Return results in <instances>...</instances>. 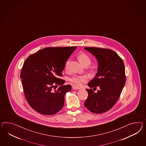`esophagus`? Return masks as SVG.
<instances>
[{
    "label": "esophagus",
    "instance_id": "esophagus-1",
    "mask_svg": "<svg viewBox=\"0 0 146 146\" xmlns=\"http://www.w3.org/2000/svg\"><path fill=\"white\" fill-rule=\"evenodd\" d=\"M72 89L73 90H80V88L79 87H77V86H72Z\"/></svg>",
    "mask_w": 146,
    "mask_h": 146
}]
</instances>
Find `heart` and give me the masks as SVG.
<instances>
[{
  "label": "heart",
  "instance_id": "heart-1",
  "mask_svg": "<svg viewBox=\"0 0 146 146\" xmlns=\"http://www.w3.org/2000/svg\"><path fill=\"white\" fill-rule=\"evenodd\" d=\"M78 60L81 64L85 65V64H88L90 65L91 62V59L90 56H88L86 53H82L79 55L78 56ZM70 62V60H67L65 64V69L67 70L69 67V64ZM69 81L75 85L77 86H80L82 82H85L87 81V78L85 76H74L69 79Z\"/></svg>",
  "mask_w": 146,
  "mask_h": 146
}]
</instances>
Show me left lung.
<instances>
[{
    "instance_id": "left-lung-1",
    "label": "left lung",
    "mask_w": 146,
    "mask_h": 146,
    "mask_svg": "<svg viewBox=\"0 0 146 146\" xmlns=\"http://www.w3.org/2000/svg\"><path fill=\"white\" fill-rule=\"evenodd\" d=\"M84 49L95 56L98 61L97 72L86 89L88 97L84 105L91 112L100 114L110 110L115 104L125 84L124 64L115 52L111 49L94 47Z\"/></svg>"
}]
</instances>
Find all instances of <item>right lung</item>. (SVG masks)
Instances as JSON below:
<instances>
[{"label":"right lung","instance_id":"right-lung-1","mask_svg":"<svg viewBox=\"0 0 146 146\" xmlns=\"http://www.w3.org/2000/svg\"><path fill=\"white\" fill-rule=\"evenodd\" d=\"M77 46L45 48L31 54L21 72L24 93L31 107L44 115H53L63 108L64 95L71 90L60 78L69 57ZM58 86L60 87L56 90Z\"/></svg>","mask_w":146,"mask_h":146}]
</instances>
